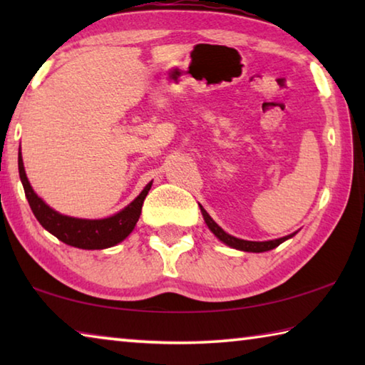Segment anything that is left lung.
Instances as JSON below:
<instances>
[{"label": "left lung", "mask_w": 365, "mask_h": 365, "mask_svg": "<svg viewBox=\"0 0 365 365\" xmlns=\"http://www.w3.org/2000/svg\"><path fill=\"white\" fill-rule=\"evenodd\" d=\"M201 207V212H202V217H205L207 227L211 228V232L217 237L220 242H224L225 245L232 246V248H237V250H242V251H250V252H264V251H269V250H274L277 248V246L282 245L285 240L294 237L296 233H292L288 235V237H283V238H279V240H270V242H246V240H240V238H235L232 237V235L225 233L222 228L215 224V222L211 219V215H209L205 207Z\"/></svg>", "instance_id": "1"}]
</instances>
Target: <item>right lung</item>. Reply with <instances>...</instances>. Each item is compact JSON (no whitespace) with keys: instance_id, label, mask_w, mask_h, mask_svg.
Listing matches in <instances>:
<instances>
[{"instance_id":"obj_1","label":"right lung","mask_w":365,"mask_h":365,"mask_svg":"<svg viewBox=\"0 0 365 365\" xmlns=\"http://www.w3.org/2000/svg\"><path fill=\"white\" fill-rule=\"evenodd\" d=\"M19 175L24 185V191L29 200L30 209H32L36 220L40 222L43 228H46L49 233L66 245L76 246L82 250H104L110 248L122 240H125L130 232L137 225L141 214V206L151 188V183H148L145 190L135 197V200L120 212L110 215L108 219L100 220H86L76 219L69 215H63L54 211V209L45 205L41 197L36 196L35 191L30 187L27 180L26 170H24L22 156L19 151Z\"/></svg>"}]
</instances>
